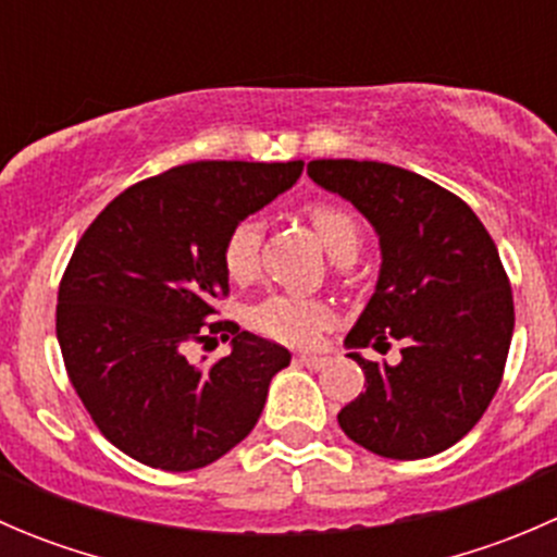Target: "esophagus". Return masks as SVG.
Instances as JSON below:
<instances>
[{"label":"esophagus","mask_w":557,"mask_h":557,"mask_svg":"<svg viewBox=\"0 0 557 557\" xmlns=\"http://www.w3.org/2000/svg\"><path fill=\"white\" fill-rule=\"evenodd\" d=\"M296 363H301V367H307V369H323L325 358L314 356V352H301V356H296Z\"/></svg>","instance_id":"esophagus-1"}]
</instances>
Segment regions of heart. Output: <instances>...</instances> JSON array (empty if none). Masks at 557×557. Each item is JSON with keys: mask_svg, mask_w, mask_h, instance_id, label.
<instances>
[{"mask_svg": "<svg viewBox=\"0 0 557 557\" xmlns=\"http://www.w3.org/2000/svg\"><path fill=\"white\" fill-rule=\"evenodd\" d=\"M314 234L334 258L356 256L361 247V223L356 212L334 201H318L307 207ZM223 272L232 283H247L258 269V226L245 218L226 234L221 247ZM331 307L320 299L274 294L250 310V325L269 339L285 345H310L323 325H329Z\"/></svg>", "mask_w": 557, "mask_h": 557, "instance_id": "obj_1", "label": "heart"}]
</instances>
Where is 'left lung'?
Returning a JSON list of instances; mask_svg holds the SVG:
<instances>
[{
  "instance_id": "left-lung-1",
  "label": "left lung",
  "mask_w": 557,
  "mask_h": 557,
  "mask_svg": "<svg viewBox=\"0 0 557 557\" xmlns=\"http://www.w3.org/2000/svg\"><path fill=\"white\" fill-rule=\"evenodd\" d=\"M318 185L352 201L383 250L377 290L347 347L404 342L401 361H367V391L336 420L356 445L418 460L463 440L502 385L515 301L496 243L463 199L380 161L318 159Z\"/></svg>"
}]
</instances>
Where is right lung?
<instances>
[{"label": "right lung", "mask_w": 557, "mask_h": 557, "mask_svg": "<svg viewBox=\"0 0 557 557\" xmlns=\"http://www.w3.org/2000/svg\"><path fill=\"white\" fill-rule=\"evenodd\" d=\"M305 161H194L117 194L75 245L55 305L66 374L104 440L164 471L212 463L261 418L283 345L210 320L228 296L226 234L299 180ZM210 333L233 356L196 368Z\"/></svg>", "instance_id": "right-lung-1"}]
</instances>
